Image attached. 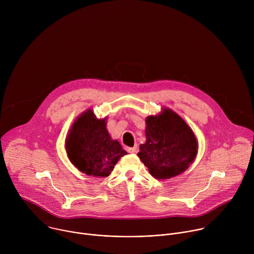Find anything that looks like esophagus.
Returning <instances> with one entry per match:
<instances>
[{
	"instance_id": "obj_1",
	"label": "esophagus",
	"mask_w": 254,
	"mask_h": 254,
	"mask_svg": "<svg viewBox=\"0 0 254 254\" xmlns=\"http://www.w3.org/2000/svg\"><path fill=\"white\" fill-rule=\"evenodd\" d=\"M126 150L127 151V153H136V151H137V147L135 146V147H133V148H127Z\"/></svg>"
}]
</instances>
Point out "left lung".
Returning <instances> with one entry per match:
<instances>
[{
    "label": "left lung",
    "instance_id": "1",
    "mask_svg": "<svg viewBox=\"0 0 254 254\" xmlns=\"http://www.w3.org/2000/svg\"><path fill=\"white\" fill-rule=\"evenodd\" d=\"M147 140L137 154L156 179H170L194 162L198 142L191 127L170 108L146 120Z\"/></svg>",
    "mask_w": 254,
    "mask_h": 254
}]
</instances>
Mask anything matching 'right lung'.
Masks as SVG:
<instances>
[{
    "label": "right lung",
    "instance_id": "obj_1",
    "mask_svg": "<svg viewBox=\"0 0 254 254\" xmlns=\"http://www.w3.org/2000/svg\"><path fill=\"white\" fill-rule=\"evenodd\" d=\"M70 162L80 172L107 177L118 161L127 153L106 129V118L98 120L91 110L81 114L72 125L65 140Z\"/></svg>",
    "mask_w": 254,
    "mask_h": 254
}]
</instances>
